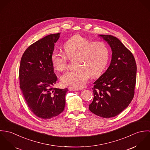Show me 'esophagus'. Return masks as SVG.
Listing matches in <instances>:
<instances>
[{"instance_id": "obj_1", "label": "esophagus", "mask_w": 150, "mask_h": 150, "mask_svg": "<svg viewBox=\"0 0 150 150\" xmlns=\"http://www.w3.org/2000/svg\"><path fill=\"white\" fill-rule=\"evenodd\" d=\"M68 89L70 91H79V88H74V87H71V86H69L68 88Z\"/></svg>"}]
</instances>
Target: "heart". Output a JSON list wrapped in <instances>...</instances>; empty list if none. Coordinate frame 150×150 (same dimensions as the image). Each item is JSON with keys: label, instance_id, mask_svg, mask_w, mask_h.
Instances as JSON below:
<instances>
[{"label": "heart", "instance_id": "heart-1", "mask_svg": "<svg viewBox=\"0 0 150 150\" xmlns=\"http://www.w3.org/2000/svg\"><path fill=\"white\" fill-rule=\"evenodd\" d=\"M64 52L55 49L51 54V62L58 71L65 69L67 58H75L73 64L76 67L61 76L64 86L80 88L86 85L90 75L96 76L106 67L109 60L110 50L107 44L95 42L80 35H75L64 44Z\"/></svg>", "mask_w": 150, "mask_h": 150}]
</instances>
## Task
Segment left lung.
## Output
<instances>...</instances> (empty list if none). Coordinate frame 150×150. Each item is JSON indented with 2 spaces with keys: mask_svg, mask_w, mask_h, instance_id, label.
<instances>
[{
  "mask_svg": "<svg viewBox=\"0 0 150 150\" xmlns=\"http://www.w3.org/2000/svg\"><path fill=\"white\" fill-rule=\"evenodd\" d=\"M112 50L107 70L93 83L94 98L89 110L108 118L120 114L128 107L134 94L137 66L132 53L117 38L100 35Z\"/></svg>",
  "mask_w": 150,
  "mask_h": 150,
  "instance_id": "1",
  "label": "left lung"
}]
</instances>
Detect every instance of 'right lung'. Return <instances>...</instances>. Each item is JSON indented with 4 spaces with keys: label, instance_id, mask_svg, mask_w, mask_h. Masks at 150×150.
I'll list each match as a JSON object with an SVG mask.
<instances>
[{
    "label": "right lung",
    "instance_id": "1",
    "mask_svg": "<svg viewBox=\"0 0 150 150\" xmlns=\"http://www.w3.org/2000/svg\"><path fill=\"white\" fill-rule=\"evenodd\" d=\"M60 33L51 34L30 45L22 56L19 78L27 105L37 117L47 120L64 110L67 88H54L58 79L51 54Z\"/></svg>",
    "mask_w": 150,
    "mask_h": 150
}]
</instances>
